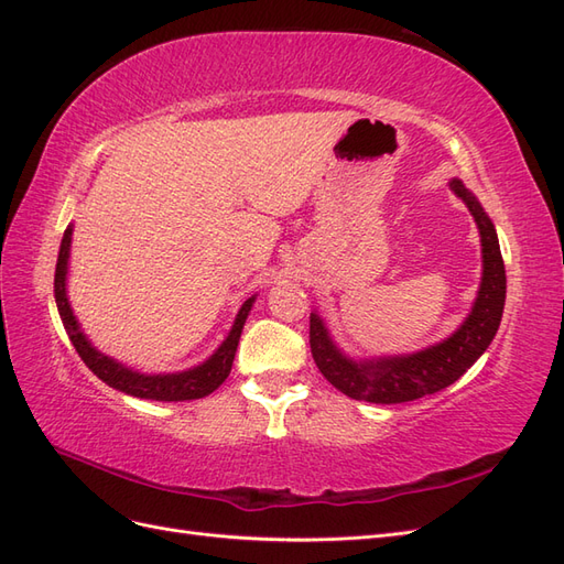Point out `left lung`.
<instances>
[{"label":"left lung","mask_w":564,"mask_h":564,"mask_svg":"<svg viewBox=\"0 0 564 564\" xmlns=\"http://www.w3.org/2000/svg\"><path fill=\"white\" fill-rule=\"evenodd\" d=\"M456 196L468 205L479 229L481 281L470 314L442 343L421 351L394 357L351 359L335 345L318 312L310 316V345L318 371L343 394L371 404H401L440 392L454 384L487 351L501 326L506 304V267L494 221L479 205L475 193L460 180L448 182Z\"/></svg>","instance_id":"obj_1"}]
</instances>
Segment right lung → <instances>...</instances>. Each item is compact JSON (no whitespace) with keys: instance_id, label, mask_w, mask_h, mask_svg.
I'll return each instance as SVG.
<instances>
[{"instance_id":"1","label":"right lung","mask_w":564,"mask_h":564,"mask_svg":"<svg viewBox=\"0 0 564 564\" xmlns=\"http://www.w3.org/2000/svg\"><path fill=\"white\" fill-rule=\"evenodd\" d=\"M70 243H73V224H68V229H66V234H63V240H61L56 273H54V297H56V307H58V314L63 321V328H66L73 347L79 354V359L89 366V371L96 378H101L112 390L124 392L130 397H139V399H153V401L203 399L207 394H213L219 384L229 378L240 333H243L246 318L252 310L257 295H252L243 302V307H240L236 314V321H234L229 335L224 337V343L203 364L186 368V371H176V373H141V371H137V368L124 366L122 361L112 359V357H108V354L96 349L89 337L85 335L83 326H79L77 316L73 314L70 300H68V285H66L68 283Z\"/></svg>"}]
</instances>
